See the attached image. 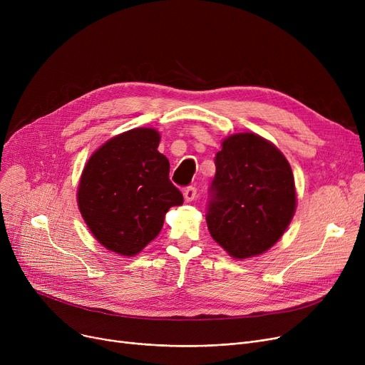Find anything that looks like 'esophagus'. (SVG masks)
I'll return each instance as SVG.
<instances>
[{
	"label": "esophagus",
	"mask_w": 365,
	"mask_h": 365,
	"mask_svg": "<svg viewBox=\"0 0 365 365\" xmlns=\"http://www.w3.org/2000/svg\"><path fill=\"white\" fill-rule=\"evenodd\" d=\"M183 197H185V200H186L187 202L194 201V200H195V197H197V187H194V186H187V187L183 190Z\"/></svg>",
	"instance_id": "esophagus-1"
}]
</instances>
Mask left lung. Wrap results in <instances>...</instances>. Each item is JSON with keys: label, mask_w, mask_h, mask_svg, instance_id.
<instances>
[{"label": "left lung", "mask_w": 365, "mask_h": 365, "mask_svg": "<svg viewBox=\"0 0 365 365\" xmlns=\"http://www.w3.org/2000/svg\"><path fill=\"white\" fill-rule=\"evenodd\" d=\"M205 216L210 235L235 259L264 253L296 212L293 171L282 152L255 133H237L216 153Z\"/></svg>", "instance_id": "1"}]
</instances>
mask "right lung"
Listing matches in <instances>:
<instances>
[{"instance_id": "1", "label": "right lung", "mask_w": 365, "mask_h": 365, "mask_svg": "<svg viewBox=\"0 0 365 365\" xmlns=\"http://www.w3.org/2000/svg\"><path fill=\"white\" fill-rule=\"evenodd\" d=\"M155 128H133L96 150L78 185V207L93 237L109 252L136 256L160 234L170 207L183 204L158 152Z\"/></svg>"}]
</instances>
